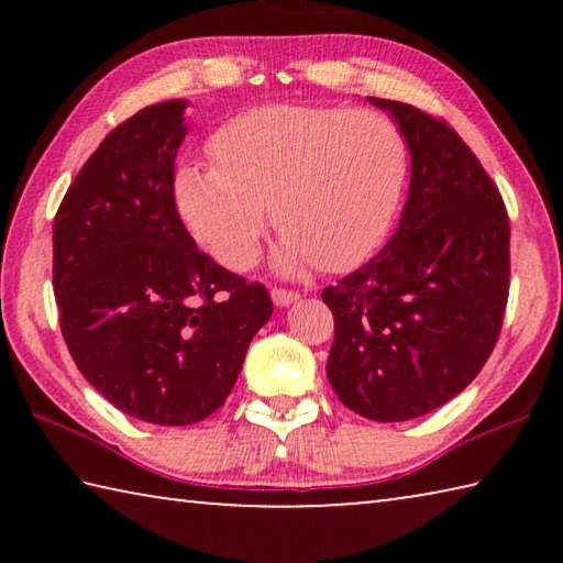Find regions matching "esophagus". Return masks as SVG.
<instances>
[{"label":"esophagus","instance_id":"34e87169","mask_svg":"<svg viewBox=\"0 0 563 563\" xmlns=\"http://www.w3.org/2000/svg\"><path fill=\"white\" fill-rule=\"evenodd\" d=\"M271 298H273V302L278 305V308H288V305H292V302H298V298L300 295L295 292V290H285V288H273L271 290Z\"/></svg>","mask_w":563,"mask_h":563}]
</instances>
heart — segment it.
Returning a JSON list of instances; mask_svg holds the SVG:
<instances>
[{
	"instance_id": "b5f03b06",
	"label": "heart",
	"mask_w": 563,
	"mask_h": 563,
	"mask_svg": "<svg viewBox=\"0 0 563 563\" xmlns=\"http://www.w3.org/2000/svg\"><path fill=\"white\" fill-rule=\"evenodd\" d=\"M216 166H178L174 201L194 241L228 271L258 261L273 211L275 265L350 271L393 228L409 176L402 129L379 111L265 103L228 119L211 139Z\"/></svg>"
}]
</instances>
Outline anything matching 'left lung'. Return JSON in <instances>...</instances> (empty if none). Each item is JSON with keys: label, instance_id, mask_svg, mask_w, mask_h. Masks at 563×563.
<instances>
[{"label": "left lung", "instance_id": "8db88e82", "mask_svg": "<svg viewBox=\"0 0 563 563\" xmlns=\"http://www.w3.org/2000/svg\"><path fill=\"white\" fill-rule=\"evenodd\" d=\"M369 101L402 129L412 176L397 233L322 290L335 316L328 379L352 412L405 422L460 395L497 345L509 218L454 129L402 101Z\"/></svg>", "mask_w": 563, "mask_h": 563}]
</instances>
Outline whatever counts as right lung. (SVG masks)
<instances>
[{"mask_svg":"<svg viewBox=\"0 0 563 563\" xmlns=\"http://www.w3.org/2000/svg\"><path fill=\"white\" fill-rule=\"evenodd\" d=\"M186 99L113 129L54 218V295L79 373L129 417L184 427L213 415L273 316L261 283L201 253L174 201Z\"/></svg>","mask_w":563,"mask_h":563,"instance_id":"1","label":"right lung"}]
</instances>
